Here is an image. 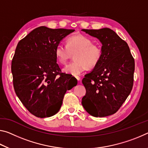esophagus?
<instances>
[{
	"instance_id": "34e87169",
	"label": "esophagus",
	"mask_w": 148,
	"mask_h": 148,
	"mask_svg": "<svg viewBox=\"0 0 148 148\" xmlns=\"http://www.w3.org/2000/svg\"><path fill=\"white\" fill-rule=\"evenodd\" d=\"M75 78H76V79L78 81L80 80V77L78 76H75Z\"/></svg>"
}]
</instances>
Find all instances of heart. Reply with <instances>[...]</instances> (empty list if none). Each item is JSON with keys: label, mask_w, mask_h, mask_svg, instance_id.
Instances as JSON below:
<instances>
[{"label": "heart", "mask_w": 148, "mask_h": 148, "mask_svg": "<svg viewBox=\"0 0 148 148\" xmlns=\"http://www.w3.org/2000/svg\"><path fill=\"white\" fill-rule=\"evenodd\" d=\"M55 57L62 65L66 64L74 54L75 60L63 69L66 73L76 76L87 68L91 69L99 64L103 57L102 47L92 43L90 37L84 35H75L67 39L66 45L58 43L55 49Z\"/></svg>", "instance_id": "1"}]
</instances>
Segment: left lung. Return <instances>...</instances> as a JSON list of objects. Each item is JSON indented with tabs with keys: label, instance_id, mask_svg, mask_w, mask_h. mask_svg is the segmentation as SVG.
Wrapping results in <instances>:
<instances>
[{
	"label": "left lung",
	"instance_id": "8db88e82",
	"mask_svg": "<svg viewBox=\"0 0 148 148\" xmlns=\"http://www.w3.org/2000/svg\"><path fill=\"white\" fill-rule=\"evenodd\" d=\"M102 43L103 57L82 83L86 90L84 109L96 117L111 115L120 109L132 91L134 59L127 43L109 28L82 29Z\"/></svg>",
	"mask_w": 148,
	"mask_h": 148
}]
</instances>
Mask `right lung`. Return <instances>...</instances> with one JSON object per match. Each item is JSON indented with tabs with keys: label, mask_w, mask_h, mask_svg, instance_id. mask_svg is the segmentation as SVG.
I'll list each match as a JSON object with an SVG mask.
<instances>
[{
	"label": "right lung",
	"mask_w": 148,
	"mask_h": 148,
	"mask_svg": "<svg viewBox=\"0 0 148 148\" xmlns=\"http://www.w3.org/2000/svg\"><path fill=\"white\" fill-rule=\"evenodd\" d=\"M74 31L41 26L18 42L12 60L14 88L34 116L55 114L66 91L77 85L76 78L61 72L55 54L56 45Z\"/></svg>",
	"instance_id": "right-lung-1"
}]
</instances>
